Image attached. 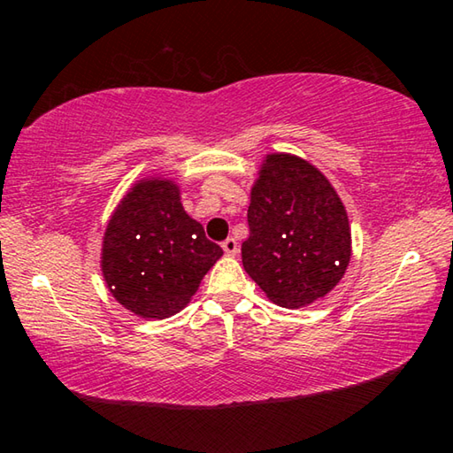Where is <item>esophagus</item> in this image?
I'll return each instance as SVG.
<instances>
[{
    "label": "esophagus",
    "mask_w": 453,
    "mask_h": 453,
    "mask_svg": "<svg viewBox=\"0 0 453 453\" xmlns=\"http://www.w3.org/2000/svg\"><path fill=\"white\" fill-rule=\"evenodd\" d=\"M221 248H224V251L227 256H235L237 254V242L234 240V237H227V240L221 242Z\"/></svg>",
    "instance_id": "34e87169"
}]
</instances>
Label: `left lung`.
<instances>
[{
    "label": "left lung",
    "instance_id": "8db88e82",
    "mask_svg": "<svg viewBox=\"0 0 453 453\" xmlns=\"http://www.w3.org/2000/svg\"><path fill=\"white\" fill-rule=\"evenodd\" d=\"M245 272L273 303L300 308L324 297L351 256L348 213L324 175L303 159L275 153L251 189Z\"/></svg>",
    "mask_w": 453,
    "mask_h": 453
}]
</instances>
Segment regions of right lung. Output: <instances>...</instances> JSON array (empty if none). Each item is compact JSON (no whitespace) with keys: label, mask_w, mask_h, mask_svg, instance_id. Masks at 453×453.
I'll list each match as a JSON object with an SVG mask.
<instances>
[{"label":"right lung","mask_w":453,"mask_h":453,"mask_svg":"<svg viewBox=\"0 0 453 453\" xmlns=\"http://www.w3.org/2000/svg\"><path fill=\"white\" fill-rule=\"evenodd\" d=\"M221 248L191 219L172 181H142L124 197L104 237L102 270L111 294L142 318L186 308Z\"/></svg>","instance_id":"obj_1"}]
</instances>
